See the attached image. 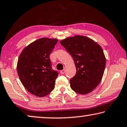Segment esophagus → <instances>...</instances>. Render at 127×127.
I'll use <instances>...</instances> for the list:
<instances>
[{
    "label": "esophagus",
    "mask_w": 127,
    "mask_h": 127,
    "mask_svg": "<svg viewBox=\"0 0 127 127\" xmlns=\"http://www.w3.org/2000/svg\"><path fill=\"white\" fill-rule=\"evenodd\" d=\"M65 70L63 69V70H61V71H60V73H61V74H64L65 73Z\"/></svg>",
    "instance_id": "34e87169"
}]
</instances>
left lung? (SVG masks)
<instances>
[{
	"label": "left lung",
	"mask_w": 127,
	"mask_h": 127,
	"mask_svg": "<svg viewBox=\"0 0 127 127\" xmlns=\"http://www.w3.org/2000/svg\"><path fill=\"white\" fill-rule=\"evenodd\" d=\"M74 61L77 72L70 80V87L79 94L94 90L100 83L106 59L101 46L90 38L77 35L60 41Z\"/></svg>",
	"instance_id": "left-lung-1"
}]
</instances>
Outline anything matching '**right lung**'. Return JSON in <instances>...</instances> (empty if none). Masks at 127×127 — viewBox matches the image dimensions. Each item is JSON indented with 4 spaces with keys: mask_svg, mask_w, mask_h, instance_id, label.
Returning a JSON list of instances; mask_svg holds the SVG:
<instances>
[{
    "mask_svg": "<svg viewBox=\"0 0 127 127\" xmlns=\"http://www.w3.org/2000/svg\"><path fill=\"white\" fill-rule=\"evenodd\" d=\"M57 42V38H41L26 46L19 56V78L25 88L36 96L44 97L54 89L58 75L52 69L49 56Z\"/></svg>",
    "mask_w": 127,
    "mask_h": 127,
    "instance_id": "right-lung-1",
    "label": "right lung"
}]
</instances>
